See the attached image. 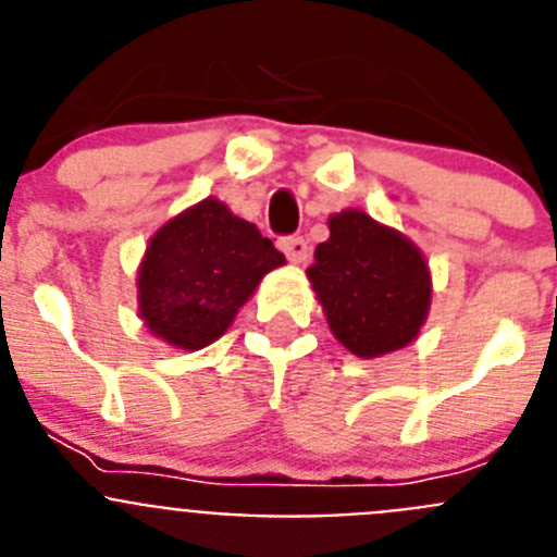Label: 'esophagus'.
I'll return each mask as SVG.
<instances>
[{
  "instance_id": "esophagus-1",
  "label": "esophagus",
  "mask_w": 557,
  "mask_h": 557,
  "mask_svg": "<svg viewBox=\"0 0 557 557\" xmlns=\"http://www.w3.org/2000/svg\"><path fill=\"white\" fill-rule=\"evenodd\" d=\"M278 245H282L284 256H287L289 262H295V264L307 262L309 243H307V239H304V236H284V239Z\"/></svg>"
}]
</instances>
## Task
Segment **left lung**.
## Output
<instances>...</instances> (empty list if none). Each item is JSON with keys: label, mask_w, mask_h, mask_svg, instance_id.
Listing matches in <instances>:
<instances>
[{"label": "left lung", "mask_w": 557, "mask_h": 557, "mask_svg": "<svg viewBox=\"0 0 557 557\" xmlns=\"http://www.w3.org/2000/svg\"><path fill=\"white\" fill-rule=\"evenodd\" d=\"M307 270L334 337L357 357L405 348L430 309V270L410 239L348 209Z\"/></svg>", "instance_id": "left-lung-1"}]
</instances>
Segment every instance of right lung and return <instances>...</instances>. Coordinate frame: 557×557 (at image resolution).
Returning <instances> with one entry per match:
<instances>
[{"instance_id":"right-lung-1","label":"right lung","mask_w":557,"mask_h":557,"mask_svg":"<svg viewBox=\"0 0 557 557\" xmlns=\"http://www.w3.org/2000/svg\"><path fill=\"white\" fill-rule=\"evenodd\" d=\"M284 264L253 223L209 198L150 239L139 270V309L152 334L198 351L220 337L262 282Z\"/></svg>"}]
</instances>
